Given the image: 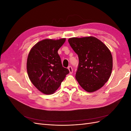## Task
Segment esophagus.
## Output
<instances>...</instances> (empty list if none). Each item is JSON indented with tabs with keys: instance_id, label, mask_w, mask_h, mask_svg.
I'll return each instance as SVG.
<instances>
[{
	"instance_id": "obj_1",
	"label": "esophagus",
	"mask_w": 131,
	"mask_h": 131,
	"mask_svg": "<svg viewBox=\"0 0 131 131\" xmlns=\"http://www.w3.org/2000/svg\"><path fill=\"white\" fill-rule=\"evenodd\" d=\"M68 69H69V72H70V74H72V73H73V68H72V66H69V67H68Z\"/></svg>"
}]
</instances>
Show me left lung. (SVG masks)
I'll list each match as a JSON object with an SVG mask.
<instances>
[{"mask_svg": "<svg viewBox=\"0 0 131 131\" xmlns=\"http://www.w3.org/2000/svg\"><path fill=\"white\" fill-rule=\"evenodd\" d=\"M68 42L78 55L75 78L79 85L89 92L101 89L112 73L113 57L110 50L101 41L93 37L72 38Z\"/></svg>", "mask_w": 131, "mask_h": 131, "instance_id": "obj_1", "label": "left lung"}]
</instances>
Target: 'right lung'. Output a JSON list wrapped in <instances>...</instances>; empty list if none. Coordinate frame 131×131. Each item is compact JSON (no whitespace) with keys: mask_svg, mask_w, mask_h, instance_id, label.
I'll use <instances>...</instances> for the list:
<instances>
[{"mask_svg":"<svg viewBox=\"0 0 131 131\" xmlns=\"http://www.w3.org/2000/svg\"><path fill=\"white\" fill-rule=\"evenodd\" d=\"M66 39H45L36 43L29 53L27 69L29 78L38 90L46 94L55 92L69 70L63 67L58 50Z\"/></svg>","mask_w":131,"mask_h":131,"instance_id":"obj_1","label":"right lung"}]
</instances>
